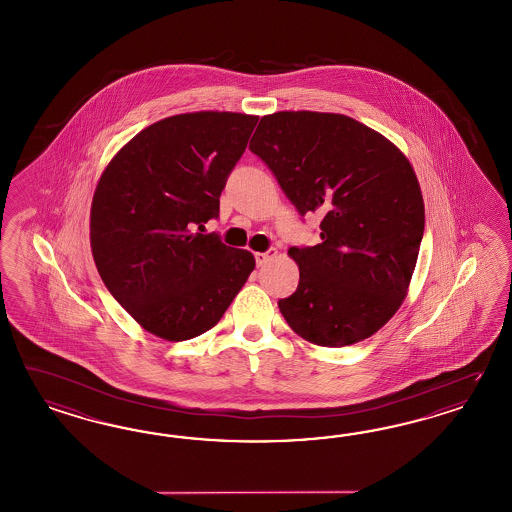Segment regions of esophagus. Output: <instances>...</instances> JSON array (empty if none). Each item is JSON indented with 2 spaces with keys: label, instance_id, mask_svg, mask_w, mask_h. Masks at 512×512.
Returning <instances> with one entry per match:
<instances>
[{
  "label": "esophagus",
  "instance_id": "1",
  "mask_svg": "<svg viewBox=\"0 0 512 512\" xmlns=\"http://www.w3.org/2000/svg\"><path fill=\"white\" fill-rule=\"evenodd\" d=\"M275 256H277V250H275V248H269L267 252H256V254H254L258 267H262V265L267 264V262H269V260H273Z\"/></svg>",
  "mask_w": 512,
  "mask_h": 512
}]
</instances>
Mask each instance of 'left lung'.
<instances>
[{
  "label": "left lung",
  "instance_id": "left-lung-1",
  "mask_svg": "<svg viewBox=\"0 0 512 512\" xmlns=\"http://www.w3.org/2000/svg\"><path fill=\"white\" fill-rule=\"evenodd\" d=\"M248 149L299 215L320 213L322 243L292 247L299 284L279 301L305 341L347 347L371 337L407 296L424 235L413 165L384 135L335 113L262 116Z\"/></svg>",
  "mask_w": 512,
  "mask_h": 512
}]
</instances>
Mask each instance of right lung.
Returning a JSON list of instances; mask_svg holds the SVG:
<instances>
[{
  "mask_svg": "<svg viewBox=\"0 0 512 512\" xmlns=\"http://www.w3.org/2000/svg\"><path fill=\"white\" fill-rule=\"evenodd\" d=\"M258 116L199 111L137 133L101 173L90 209L99 277L133 320L165 341L218 324L254 256L201 233Z\"/></svg>",
  "mask_w": 512,
  "mask_h": 512,
  "instance_id": "1",
  "label": "right lung"
}]
</instances>
